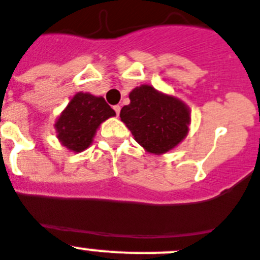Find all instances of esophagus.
Returning a JSON list of instances; mask_svg holds the SVG:
<instances>
[{
	"label": "esophagus",
	"instance_id": "1",
	"mask_svg": "<svg viewBox=\"0 0 260 260\" xmlns=\"http://www.w3.org/2000/svg\"><path fill=\"white\" fill-rule=\"evenodd\" d=\"M114 110H115L116 115H119V113H120V106H119V105H116V106H114Z\"/></svg>",
	"mask_w": 260,
	"mask_h": 260
}]
</instances>
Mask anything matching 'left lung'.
<instances>
[{
  "instance_id": "obj_1",
  "label": "left lung",
  "mask_w": 260,
  "mask_h": 260,
  "mask_svg": "<svg viewBox=\"0 0 260 260\" xmlns=\"http://www.w3.org/2000/svg\"><path fill=\"white\" fill-rule=\"evenodd\" d=\"M129 100L120 110V119L145 151L162 155L185 139L190 110L181 100L151 85L136 86Z\"/></svg>"
}]
</instances>
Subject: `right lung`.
Segmentation results:
<instances>
[{"instance_id":"obj_1","label":"right lung","mask_w":260,"mask_h":260,"mask_svg":"<svg viewBox=\"0 0 260 260\" xmlns=\"http://www.w3.org/2000/svg\"><path fill=\"white\" fill-rule=\"evenodd\" d=\"M115 115L104 97L78 92L55 121L57 139L70 151L81 153L92 145L101 123Z\"/></svg>"}]
</instances>
